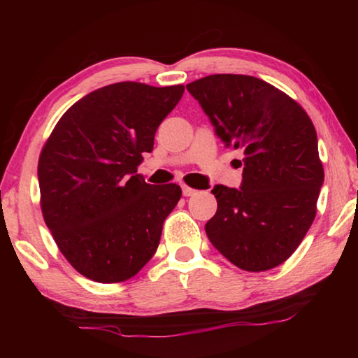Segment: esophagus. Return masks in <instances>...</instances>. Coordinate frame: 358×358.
Here are the masks:
<instances>
[{
  "mask_svg": "<svg viewBox=\"0 0 358 358\" xmlns=\"http://www.w3.org/2000/svg\"><path fill=\"white\" fill-rule=\"evenodd\" d=\"M197 191L196 189H192V187H189V186H183V196L185 197H189V196H194V194H196Z\"/></svg>",
  "mask_w": 358,
  "mask_h": 358,
  "instance_id": "34e87169",
  "label": "esophagus"
}]
</instances>
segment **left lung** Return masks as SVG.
Instances as JSON below:
<instances>
[{"instance_id":"left-lung-1","label":"left lung","mask_w":358,"mask_h":358,"mask_svg":"<svg viewBox=\"0 0 358 358\" xmlns=\"http://www.w3.org/2000/svg\"><path fill=\"white\" fill-rule=\"evenodd\" d=\"M186 88L227 147L245 153L240 189L211 191L217 210L205 224L207 237L241 270L275 268L316 217L324 167L313 121L299 102L252 76H207Z\"/></svg>"}]
</instances>
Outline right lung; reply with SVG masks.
<instances>
[{"mask_svg":"<svg viewBox=\"0 0 358 358\" xmlns=\"http://www.w3.org/2000/svg\"><path fill=\"white\" fill-rule=\"evenodd\" d=\"M183 92V85H107L71 106L42 147V216L58 250L88 280L123 282L156 252L181 187L145 183L137 167Z\"/></svg>","mask_w":358,"mask_h":358,"instance_id":"1","label":"right lung"}]
</instances>
